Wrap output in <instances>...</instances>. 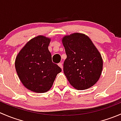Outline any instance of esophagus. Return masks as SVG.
Returning a JSON list of instances; mask_svg holds the SVG:
<instances>
[{
    "label": "esophagus",
    "instance_id": "esophagus-1",
    "mask_svg": "<svg viewBox=\"0 0 121 121\" xmlns=\"http://www.w3.org/2000/svg\"><path fill=\"white\" fill-rule=\"evenodd\" d=\"M58 66L60 67L61 68V69H63V64H62V63H58Z\"/></svg>",
    "mask_w": 121,
    "mask_h": 121
}]
</instances>
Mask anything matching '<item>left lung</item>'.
I'll return each instance as SVG.
<instances>
[{
	"label": "left lung",
	"mask_w": 121,
	"mask_h": 121,
	"mask_svg": "<svg viewBox=\"0 0 121 121\" xmlns=\"http://www.w3.org/2000/svg\"><path fill=\"white\" fill-rule=\"evenodd\" d=\"M61 41L67 54L63 71L69 83L78 90L93 86L101 75L103 60L91 39L75 33L64 36Z\"/></svg>",
	"instance_id": "left-lung-1"
}]
</instances>
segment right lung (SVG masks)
Here are the masks:
<instances>
[{"mask_svg":"<svg viewBox=\"0 0 121 121\" xmlns=\"http://www.w3.org/2000/svg\"><path fill=\"white\" fill-rule=\"evenodd\" d=\"M51 39L38 36L29 40L15 60L17 74L26 88L37 93L50 90L61 69L52 62L48 47Z\"/></svg>","mask_w":121,"mask_h":121,"instance_id":"obj_1","label":"right lung"}]
</instances>
